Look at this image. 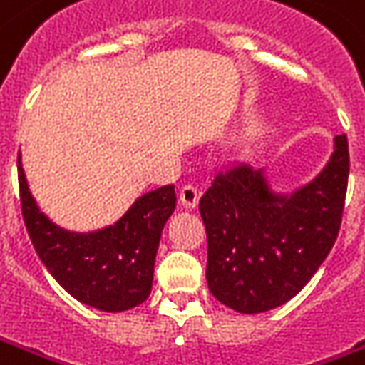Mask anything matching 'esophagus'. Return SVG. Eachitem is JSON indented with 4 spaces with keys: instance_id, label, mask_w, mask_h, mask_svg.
I'll return each mask as SVG.
<instances>
[{
    "instance_id": "1",
    "label": "esophagus",
    "mask_w": 365,
    "mask_h": 365,
    "mask_svg": "<svg viewBox=\"0 0 365 365\" xmlns=\"http://www.w3.org/2000/svg\"><path fill=\"white\" fill-rule=\"evenodd\" d=\"M200 203V191L193 185H183L180 191V205L183 209H195Z\"/></svg>"
}]
</instances>
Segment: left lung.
I'll return each mask as SVG.
<instances>
[{"label":"left lung","mask_w":365,"mask_h":365,"mask_svg":"<svg viewBox=\"0 0 365 365\" xmlns=\"http://www.w3.org/2000/svg\"><path fill=\"white\" fill-rule=\"evenodd\" d=\"M348 172L346 136L332 140V154L312 180L290 191L279 190L267 168H223L200 200L211 294L241 314L297 297L338 237Z\"/></svg>","instance_id":"8db88e82"}]
</instances>
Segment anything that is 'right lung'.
Wrapping results in <instances>:
<instances>
[{
    "instance_id": "add662e5",
    "label": "right lung",
    "mask_w": 365,
    "mask_h": 365,
    "mask_svg": "<svg viewBox=\"0 0 365 365\" xmlns=\"http://www.w3.org/2000/svg\"><path fill=\"white\" fill-rule=\"evenodd\" d=\"M27 233L51 277L68 294L103 312H124L152 292L160 237L175 209L174 185L140 195L112 225L71 231L43 213L17 158Z\"/></svg>"
}]
</instances>
